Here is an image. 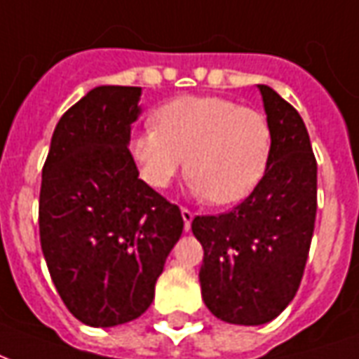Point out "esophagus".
Wrapping results in <instances>:
<instances>
[{"label":"esophagus","mask_w":359,"mask_h":359,"mask_svg":"<svg viewBox=\"0 0 359 359\" xmlns=\"http://www.w3.org/2000/svg\"><path fill=\"white\" fill-rule=\"evenodd\" d=\"M180 213H182V221H184V231H190V225H192L194 213H192L190 210H187V208H182V210H180Z\"/></svg>","instance_id":"34e87169"}]
</instances>
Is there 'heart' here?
Returning a JSON list of instances; mask_svg holds the SVG:
<instances>
[{
    "label": "heart",
    "instance_id": "b5f03b06",
    "mask_svg": "<svg viewBox=\"0 0 359 359\" xmlns=\"http://www.w3.org/2000/svg\"><path fill=\"white\" fill-rule=\"evenodd\" d=\"M154 125L128 142L151 188L169 187L184 157L192 190L215 205L248 198L264 179L273 134L262 111L217 95H180L154 113Z\"/></svg>",
    "mask_w": 359,
    "mask_h": 359
}]
</instances>
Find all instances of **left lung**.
Returning a JSON list of instances; mask_svg holds the SVG:
<instances>
[{"label": "left lung", "mask_w": 359, "mask_h": 359, "mask_svg": "<svg viewBox=\"0 0 359 359\" xmlns=\"http://www.w3.org/2000/svg\"><path fill=\"white\" fill-rule=\"evenodd\" d=\"M257 88L273 134L264 179L234 210L192 221L203 248L202 298L233 325L269 323L292 302L316 226L317 161L308 128L275 90Z\"/></svg>", "instance_id": "8db88e82"}]
</instances>
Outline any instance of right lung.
Segmentation results:
<instances>
[{
  "mask_svg": "<svg viewBox=\"0 0 359 359\" xmlns=\"http://www.w3.org/2000/svg\"><path fill=\"white\" fill-rule=\"evenodd\" d=\"M138 86H97L59 118L40 188V242L67 309L90 327L140 317L182 234V215L142 179L128 142Z\"/></svg>",
  "mask_w": 359,
  "mask_h": 359,
  "instance_id": "1",
  "label": "right lung"
}]
</instances>
